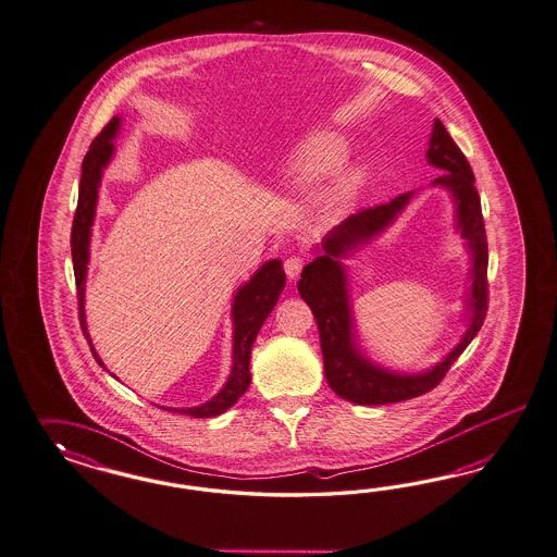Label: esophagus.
Returning a JSON list of instances; mask_svg holds the SVG:
<instances>
[{"instance_id":"esophagus-1","label":"esophagus","mask_w":557,"mask_h":557,"mask_svg":"<svg viewBox=\"0 0 557 557\" xmlns=\"http://www.w3.org/2000/svg\"><path fill=\"white\" fill-rule=\"evenodd\" d=\"M304 268V259L302 257H298V255H294V257H287L286 263H284V270H286V275L289 280H296L298 275H300V271Z\"/></svg>"}]
</instances>
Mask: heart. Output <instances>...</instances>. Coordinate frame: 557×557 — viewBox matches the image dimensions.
<instances>
[{"instance_id":"b5f03b06","label":"heart","mask_w":557,"mask_h":557,"mask_svg":"<svg viewBox=\"0 0 557 557\" xmlns=\"http://www.w3.org/2000/svg\"><path fill=\"white\" fill-rule=\"evenodd\" d=\"M351 154L349 140L338 133H321L312 136L298 154L294 171L304 182H319L335 175Z\"/></svg>"}]
</instances>
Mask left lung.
<instances>
[{
  "instance_id": "1",
  "label": "left lung",
  "mask_w": 557,
  "mask_h": 557,
  "mask_svg": "<svg viewBox=\"0 0 557 557\" xmlns=\"http://www.w3.org/2000/svg\"><path fill=\"white\" fill-rule=\"evenodd\" d=\"M424 157L429 165L443 171L437 180L431 182V187H441L449 194L454 202V228L463 238V247L470 257V286L466 287L463 294L461 314L466 331L456 347L426 370H389L373 361L361 347L349 271L343 261L355 251L368 247L373 238L384 235L386 228L405 212L417 191H408L392 202L361 210L359 214L343 220L324 235L321 245L312 249L314 259L304 268L298 292L319 324L326 382L335 394L354 405H392L417 398L435 388L457 357L472 343L486 319L488 243L480 196L473 187V173L468 159L438 119L433 122Z\"/></svg>"
}]
</instances>
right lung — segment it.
Listing matches in <instances>:
<instances>
[{
	"label": "right lung",
	"instance_id": "right-lung-1",
	"mask_svg": "<svg viewBox=\"0 0 557 557\" xmlns=\"http://www.w3.org/2000/svg\"><path fill=\"white\" fill-rule=\"evenodd\" d=\"M122 119L114 116L106 124L100 135L94 138L89 151L85 154L82 163V182H79V198H77V210L71 228V255H73V271H75V284H77V298H79V321L84 329L85 338L89 343V349L98 366L108 371L103 366L100 355L96 351L87 321H85V280H87V265H89V245H91V226L96 220V208H98V194H100L101 177L103 169L110 165L116 147L114 140L120 133ZM286 287V273L282 268L280 259L265 261L253 275L236 287L231 306V321H233V363L231 373L224 382V386L200 406H187V408H173V406H161L171 412H182L194 419H208L219 417L226 412L236 400L247 392L251 384V371H249V359L253 349L255 338L259 335L263 322L268 321L271 310L280 300L282 289ZM112 377H116L110 371Z\"/></svg>",
	"mask_w": 557,
	"mask_h": 557
}]
</instances>
